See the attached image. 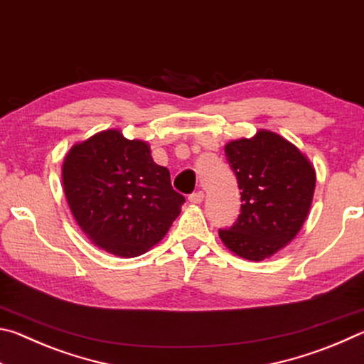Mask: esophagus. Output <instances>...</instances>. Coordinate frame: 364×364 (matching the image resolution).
Wrapping results in <instances>:
<instances>
[{"mask_svg":"<svg viewBox=\"0 0 364 364\" xmlns=\"http://www.w3.org/2000/svg\"><path fill=\"white\" fill-rule=\"evenodd\" d=\"M204 197H205L204 191H197V193H193L189 196V202L191 204H200V202L204 200Z\"/></svg>","mask_w":364,"mask_h":364,"instance_id":"1","label":"esophagus"}]
</instances>
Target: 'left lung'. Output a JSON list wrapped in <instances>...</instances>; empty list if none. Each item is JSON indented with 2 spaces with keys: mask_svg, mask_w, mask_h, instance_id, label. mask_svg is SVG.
<instances>
[{
  "mask_svg": "<svg viewBox=\"0 0 364 364\" xmlns=\"http://www.w3.org/2000/svg\"><path fill=\"white\" fill-rule=\"evenodd\" d=\"M225 152L241 189V213L220 239L232 254L262 262L292 241L304 226L316 173L297 146L269 130L230 141Z\"/></svg>",
  "mask_w": 364,
  "mask_h": 364,
  "instance_id": "1",
  "label": "left lung"
}]
</instances>
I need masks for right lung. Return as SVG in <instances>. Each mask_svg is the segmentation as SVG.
<instances>
[{"mask_svg":"<svg viewBox=\"0 0 364 364\" xmlns=\"http://www.w3.org/2000/svg\"><path fill=\"white\" fill-rule=\"evenodd\" d=\"M63 184L73 218L107 254L133 258L162 241L184 197L170 171L152 160L146 141L110 128L77 143L63 164Z\"/></svg>","mask_w":364,"mask_h":364,"instance_id":"obj_1","label":"right lung"}]
</instances>
